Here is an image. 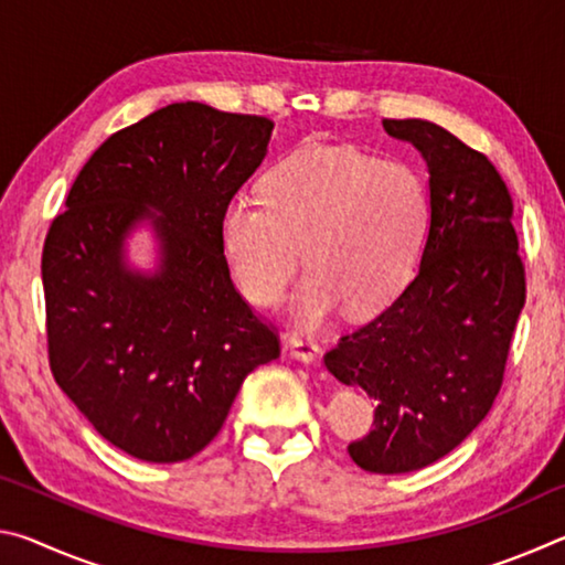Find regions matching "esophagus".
<instances>
[{"instance_id":"obj_1","label":"esophagus","mask_w":565,"mask_h":565,"mask_svg":"<svg viewBox=\"0 0 565 565\" xmlns=\"http://www.w3.org/2000/svg\"><path fill=\"white\" fill-rule=\"evenodd\" d=\"M286 349H289L291 356L299 359L301 363H313L321 351L319 343L311 337H306V333H291V337H286Z\"/></svg>"}]
</instances>
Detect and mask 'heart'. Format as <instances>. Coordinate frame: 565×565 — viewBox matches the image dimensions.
Listing matches in <instances>:
<instances>
[{"mask_svg": "<svg viewBox=\"0 0 565 565\" xmlns=\"http://www.w3.org/2000/svg\"><path fill=\"white\" fill-rule=\"evenodd\" d=\"M428 224V191L408 164L347 147H306L262 181V199L234 196L218 242L248 301L274 306L303 262L311 274L289 313L319 327L341 303L379 311L414 274Z\"/></svg>", "mask_w": 565, "mask_h": 565, "instance_id": "1", "label": "heart"}]
</instances>
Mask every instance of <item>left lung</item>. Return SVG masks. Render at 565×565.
Listing matches in <instances>:
<instances>
[{
    "label": "left lung",
    "instance_id": "8db88e82",
    "mask_svg": "<svg viewBox=\"0 0 565 565\" xmlns=\"http://www.w3.org/2000/svg\"><path fill=\"white\" fill-rule=\"evenodd\" d=\"M428 169V232L414 279L341 337L323 363L374 398V428L349 446L371 473L438 461L481 424L503 381L525 303L513 204L483 154L426 119H384Z\"/></svg>",
    "mask_w": 565,
    "mask_h": 565
}]
</instances>
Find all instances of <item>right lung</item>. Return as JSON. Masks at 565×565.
Segmentation results:
<instances>
[{
  "instance_id": "1",
  "label": "right lung",
  "mask_w": 565,
  "mask_h": 565,
  "mask_svg": "<svg viewBox=\"0 0 565 565\" xmlns=\"http://www.w3.org/2000/svg\"><path fill=\"white\" fill-rule=\"evenodd\" d=\"M274 121L179 102L104 141L42 254L56 384L139 461H186L222 431L244 379L279 359L234 289L218 218L266 157ZM149 227L156 266L128 262Z\"/></svg>"
}]
</instances>
